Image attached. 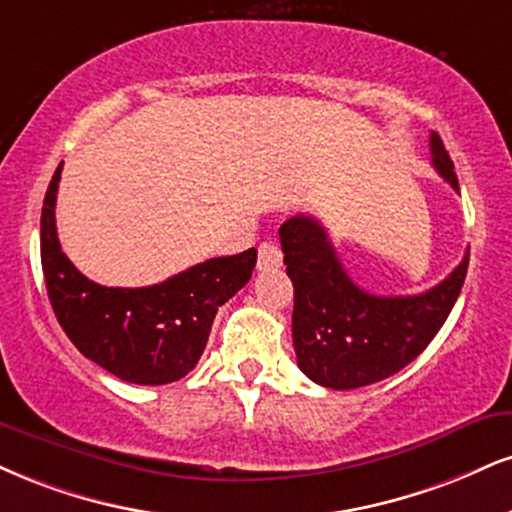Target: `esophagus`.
<instances>
[{
	"mask_svg": "<svg viewBox=\"0 0 512 512\" xmlns=\"http://www.w3.org/2000/svg\"><path fill=\"white\" fill-rule=\"evenodd\" d=\"M283 262L281 245L276 240H264L260 245V252H257V269L260 272H272V269H279Z\"/></svg>",
	"mask_w": 512,
	"mask_h": 512,
	"instance_id": "obj_1",
	"label": "esophagus"
}]
</instances>
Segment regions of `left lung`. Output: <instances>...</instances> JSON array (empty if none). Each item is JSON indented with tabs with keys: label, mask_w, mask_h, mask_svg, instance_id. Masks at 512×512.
Returning a JSON list of instances; mask_svg holds the SVG:
<instances>
[{
	"label": "left lung",
	"mask_w": 512,
	"mask_h": 512,
	"mask_svg": "<svg viewBox=\"0 0 512 512\" xmlns=\"http://www.w3.org/2000/svg\"><path fill=\"white\" fill-rule=\"evenodd\" d=\"M432 164L458 190L439 135L429 138ZM283 264L293 281V346L298 367L315 384L348 391L410 365L451 315L465 283L470 250L439 286L420 295H374L350 279L324 226L298 214L279 229Z\"/></svg>",
	"instance_id": "1"
}]
</instances>
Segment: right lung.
<instances>
[{"mask_svg":"<svg viewBox=\"0 0 512 512\" xmlns=\"http://www.w3.org/2000/svg\"><path fill=\"white\" fill-rule=\"evenodd\" d=\"M61 166L40 219L42 272L61 329L88 360L123 381L162 386L183 379L200 360L219 307L250 281L257 250L214 257L155 286H100L61 252L54 221Z\"/></svg>","mask_w":512,"mask_h":512,"instance_id":"right-lung-1","label":"right lung"}]
</instances>
